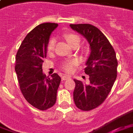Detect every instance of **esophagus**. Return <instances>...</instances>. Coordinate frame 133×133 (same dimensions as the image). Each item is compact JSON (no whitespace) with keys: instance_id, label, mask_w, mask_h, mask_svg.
I'll return each instance as SVG.
<instances>
[{"instance_id":"1","label":"esophagus","mask_w":133,"mask_h":133,"mask_svg":"<svg viewBox=\"0 0 133 133\" xmlns=\"http://www.w3.org/2000/svg\"><path fill=\"white\" fill-rule=\"evenodd\" d=\"M70 78V76H68V75H64V76H62V79L64 80V81H65V80H68V79H69Z\"/></svg>"}]
</instances>
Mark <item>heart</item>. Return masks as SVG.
Here are the masks:
<instances>
[{
    "label": "heart",
    "mask_w": 133,
    "mask_h": 133,
    "mask_svg": "<svg viewBox=\"0 0 133 133\" xmlns=\"http://www.w3.org/2000/svg\"><path fill=\"white\" fill-rule=\"evenodd\" d=\"M64 38L66 39V40L67 41V42L69 44H70L71 46L72 44L76 42L77 40H80V39L78 37V35H74V34L72 33H66L64 35ZM55 40L53 38H52L48 42V44H47V46H46V50L47 52H52V50L54 49V46H55ZM77 64V62L76 60H69V61H66L65 62H64L62 65L63 69H64L65 71L66 72H71V71L73 70L74 66L76 65Z\"/></svg>",
    "instance_id": "1"
}]
</instances>
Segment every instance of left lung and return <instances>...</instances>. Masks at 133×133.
Returning <instances> with one entry per match:
<instances>
[{"instance_id":"left-lung-1","label":"left lung","mask_w":133,"mask_h":133,"mask_svg":"<svg viewBox=\"0 0 133 133\" xmlns=\"http://www.w3.org/2000/svg\"><path fill=\"white\" fill-rule=\"evenodd\" d=\"M70 27L87 39L91 50L84 69L89 76V83L74 79L76 84L74 101L76 107L91 110L105 101L116 81L118 66L116 52L106 37L95 26L71 24Z\"/></svg>"}]
</instances>
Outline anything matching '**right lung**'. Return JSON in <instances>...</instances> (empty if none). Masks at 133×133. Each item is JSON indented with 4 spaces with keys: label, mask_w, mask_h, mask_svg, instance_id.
Wrapping results in <instances>:
<instances>
[{
    "label": "right lung",
    "mask_w": 133,
    "mask_h": 133,
    "mask_svg": "<svg viewBox=\"0 0 133 133\" xmlns=\"http://www.w3.org/2000/svg\"><path fill=\"white\" fill-rule=\"evenodd\" d=\"M56 23L40 24L27 35L16 55L15 71L20 88L30 104L39 110L52 107L57 100L61 78L55 73L49 78L42 71L46 46Z\"/></svg>",
    "instance_id": "add662e5"
}]
</instances>
